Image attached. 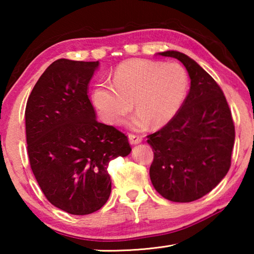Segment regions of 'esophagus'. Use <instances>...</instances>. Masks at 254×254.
Returning <instances> with one entry per match:
<instances>
[{"label":"esophagus","mask_w":254,"mask_h":254,"mask_svg":"<svg viewBox=\"0 0 254 254\" xmlns=\"http://www.w3.org/2000/svg\"><path fill=\"white\" fill-rule=\"evenodd\" d=\"M127 137H128V141H130L131 144H139L142 142V137L139 135L132 134V133H130V134L127 135Z\"/></svg>","instance_id":"34e87169"}]
</instances>
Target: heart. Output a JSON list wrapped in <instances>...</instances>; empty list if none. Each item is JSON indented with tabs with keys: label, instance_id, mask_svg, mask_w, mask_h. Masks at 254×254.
<instances>
[{
	"label": "heart",
	"instance_id": "obj_1",
	"mask_svg": "<svg viewBox=\"0 0 254 254\" xmlns=\"http://www.w3.org/2000/svg\"><path fill=\"white\" fill-rule=\"evenodd\" d=\"M188 76L178 63L130 59L117 67L113 85L101 81L93 89V103L105 122L118 126L134 103L136 113L128 126L144 130L170 122L186 97Z\"/></svg>",
	"mask_w": 254,
	"mask_h": 254
}]
</instances>
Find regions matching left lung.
Returning <instances> with one entry per match:
<instances>
[{"instance_id": "1", "label": "left lung", "mask_w": 254, "mask_h": 254, "mask_svg": "<svg viewBox=\"0 0 254 254\" xmlns=\"http://www.w3.org/2000/svg\"><path fill=\"white\" fill-rule=\"evenodd\" d=\"M158 55L183 63L190 89L174 119L148 135L153 151L150 179L166 199L189 203L208 194L226 176L234 124L221 87L194 59L175 50Z\"/></svg>"}]
</instances>
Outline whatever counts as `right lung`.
I'll list each match as a JSON object with an SVG mask.
<instances>
[{
	"label": "right lung",
	"mask_w": 254,
	"mask_h": 254,
	"mask_svg": "<svg viewBox=\"0 0 254 254\" xmlns=\"http://www.w3.org/2000/svg\"><path fill=\"white\" fill-rule=\"evenodd\" d=\"M100 63L58 59L34 85L25 107L32 173L51 204L72 215L96 212L109 199V162L131 152L127 136L96 121L87 95Z\"/></svg>",
	"instance_id": "add662e5"
}]
</instances>
